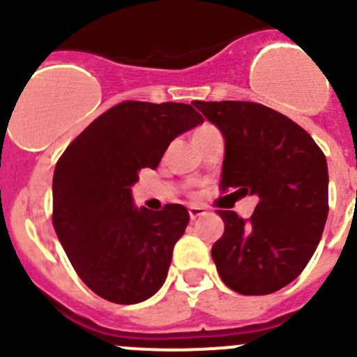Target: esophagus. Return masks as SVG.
<instances>
[{"mask_svg": "<svg viewBox=\"0 0 357 357\" xmlns=\"http://www.w3.org/2000/svg\"><path fill=\"white\" fill-rule=\"evenodd\" d=\"M188 214H190V219H192V221H195V219H199L200 215L205 214V208L200 207V205H190Z\"/></svg>", "mask_w": 357, "mask_h": 357, "instance_id": "34e87169", "label": "esophagus"}]
</instances>
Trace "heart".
I'll list each match as a JSON object with an SVG mask.
<instances>
[{"label": "heart", "mask_w": 357, "mask_h": 357, "mask_svg": "<svg viewBox=\"0 0 357 357\" xmlns=\"http://www.w3.org/2000/svg\"><path fill=\"white\" fill-rule=\"evenodd\" d=\"M207 129H212V126H200L199 129H195V132H193V136L199 135V132H202V131H207Z\"/></svg>", "instance_id": "obj_1"}]
</instances>
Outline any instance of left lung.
<instances>
[{
  "label": "left lung",
  "mask_w": 357,
  "mask_h": 357,
  "mask_svg": "<svg viewBox=\"0 0 357 357\" xmlns=\"http://www.w3.org/2000/svg\"><path fill=\"white\" fill-rule=\"evenodd\" d=\"M225 138L221 190L259 197L250 219L219 211L225 233L212 259L226 287L266 295L294 282L318 247L328 215V165L307 131L252 102H195Z\"/></svg>",
  "instance_id": "8db88e82"
}]
</instances>
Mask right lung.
<instances>
[{"mask_svg": "<svg viewBox=\"0 0 357 357\" xmlns=\"http://www.w3.org/2000/svg\"><path fill=\"white\" fill-rule=\"evenodd\" d=\"M204 117L186 103L122 102L96 117L59 158L53 226L79 278L115 304H138L167 278L188 226L181 204L136 207L131 186L155 169L176 136Z\"/></svg>", "mask_w": 357, "mask_h": 357, "instance_id": "1", "label": "right lung"}]
</instances>
